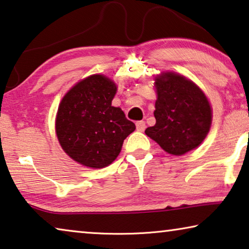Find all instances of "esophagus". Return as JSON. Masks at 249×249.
<instances>
[{
    "label": "esophagus",
    "instance_id": "obj_1",
    "mask_svg": "<svg viewBox=\"0 0 249 249\" xmlns=\"http://www.w3.org/2000/svg\"><path fill=\"white\" fill-rule=\"evenodd\" d=\"M136 128L137 130L142 132L146 129V122L145 121H137L136 122Z\"/></svg>",
    "mask_w": 249,
    "mask_h": 249
}]
</instances>
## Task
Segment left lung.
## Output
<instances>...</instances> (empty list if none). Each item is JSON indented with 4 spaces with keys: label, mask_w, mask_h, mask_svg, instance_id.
<instances>
[{
    "label": "left lung",
    "mask_w": 249,
    "mask_h": 249,
    "mask_svg": "<svg viewBox=\"0 0 249 249\" xmlns=\"http://www.w3.org/2000/svg\"><path fill=\"white\" fill-rule=\"evenodd\" d=\"M156 124L145 130L168 154L183 155L203 142L211 124L204 93L185 77L166 73L156 78Z\"/></svg>",
    "instance_id": "1"
}]
</instances>
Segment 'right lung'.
I'll return each instance as SVG.
<instances>
[{
    "instance_id": "right-lung-1",
    "label": "right lung",
    "mask_w": 249,
    "mask_h": 249,
    "mask_svg": "<svg viewBox=\"0 0 249 249\" xmlns=\"http://www.w3.org/2000/svg\"><path fill=\"white\" fill-rule=\"evenodd\" d=\"M117 86L103 75L81 81L64 96L56 118V132L68 156L84 166L102 168L120 153L136 125L120 107L111 106Z\"/></svg>"
}]
</instances>
